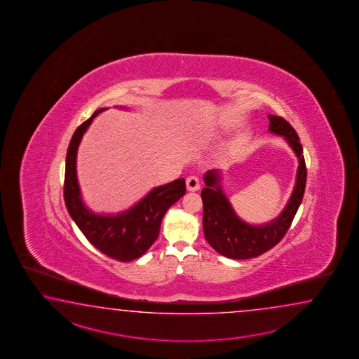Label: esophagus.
Masks as SVG:
<instances>
[{
	"mask_svg": "<svg viewBox=\"0 0 359 359\" xmlns=\"http://www.w3.org/2000/svg\"><path fill=\"white\" fill-rule=\"evenodd\" d=\"M186 187L189 191L200 190V181L196 176H190L186 180Z\"/></svg>",
	"mask_w": 359,
	"mask_h": 359,
	"instance_id": "1",
	"label": "esophagus"
}]
</instances>
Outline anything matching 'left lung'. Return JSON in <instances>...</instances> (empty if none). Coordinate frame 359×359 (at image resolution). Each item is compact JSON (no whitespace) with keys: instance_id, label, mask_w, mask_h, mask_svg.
Instances as JSON below:
<instances>
[{"instance_id":"obj_1","label":"left lung","mask_w":359,"mask_h":359,"mask_svg":"<svg viewBox=\"0 0 359 359\" xmlns=\"http://www.w3.org/2000/svg\"><path fill=\"white\" fill-rule=\"evenodd\" d=\"M268 118L269 132L285 138L299 163L294 190L281 213L267 223L250 224L241 219L231 205L222 189L221 170L210 169L203 177L205 183V187L201 190L204 236L215 252L229 259L255 258L278 244L290 229L291 222L304 196L306 168L298 135L281 116L269 114Z\"/></svg>"}]
</instances>
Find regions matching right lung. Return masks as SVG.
I'll use <instances>...</instances> for the list:
<instances>
[{
    "label": "right lung",
    "mask_w": 359,
    "mask_h": 359,
    "mask_svg": "<svg viewBox=\"0 0 359 359\" xmlns=\"http://www.w3.org/2000/svg\"><path fill=\"white\" fill-rule=\"evenodd\" d=\"M121 109L127 110L126 107ZM107 107L96 110L76 128L69 144L65 163L64 200L69 215L76 222L86 238L100 252L121 262H130L142 257L156 241L161 219L170 206L186 192L183 178L154 187L130 209L116 214H99L84 204L76 177V153L82 137L95 116Z\"/></svg>",
    "instance_id": "1"
}]
</instances>
